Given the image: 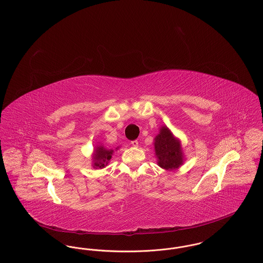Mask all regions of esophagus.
Listing matches in <instances>:
<instances>
[{"instance_id": "1", "label": "esophagus", "mask_w": 263, "mask_h": 263, "mask_svg": "<svg viewBox=\"0 0 263 263\" xmlns=\"http://www.w3.org/2000/svg\"><path fill=\"white\" fill-rule=\"evenodd\" d=\"M138 141L137 140H134V141H131V145L133 146V147H138Z\"/></svg>"}]
</instances>
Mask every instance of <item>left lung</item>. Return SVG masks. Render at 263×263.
Listing matches in <instances>:
<instances>
[{
  "instance_id": "1",
  "label": "left lung",
  "mask_w": 263,
  "mask_h": 263,
  "mask_svg": "<svg viewBox=\"0 0 263 263\" xmlns=\"http://www.w3.org/2000/svg\"><path fill=\"white\" fill-rule=\"evenodd\" d=\"M155 151L159 165L164 170H175L182 164L180 144L165 126L161 128L160 134L155 138Z\"/></svg>"
}]
</instances>
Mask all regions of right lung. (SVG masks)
I'll list each match as a JSON object with an SVG mask.
<instances>
[{
  "mask_svg": "<svg viewBox=\"0 0 263 263\" xmlns=\"http://www.w3.org/2000/svg\"><path fill=\"white\" fill-rule=\"evenodd\" d=\"M112 153V150H106L103 147H98L93 156V166H98L100 168L104 167L111 159Z\"/></svg>",
  "mask_w": 263,
  "mask_h": 263,
  "instance_id": "add662e5",
  "label": "right lung"
}]
</instances>
